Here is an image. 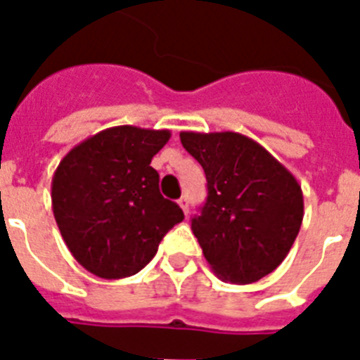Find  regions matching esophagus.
<instances>
[{"label":"esophagus","mask_w":360,"mask_h":360,"mask_svg":"<svg viewBox=\"0 0 360 360\" xmlns=\"http://www.w3.org/2000/svg\"><path fill=\"white\" fill-rule=\"evenodd\" d=\"M177 203H179V207L183 208V212L188 214V198H186V195H183V198H181L179 201H177Z\"/></svg>","instance_id":"1"}]
</instances>
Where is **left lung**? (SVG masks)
<instances>
[{"mask_svg": "<svg viewBox=\"0 0 360 360\" xmlns=\"http://www.w3.org/2000/svg\"><path fill=\"white\" fill-rule=\"evenodd\" d=\"M203 166L208 195L192 232L223 282L252 283L289 255L304 219L297 177L262 144L236 131H181Z\"/></svg>", "mask_w": 360, "mask_h": 360, "instance_id": "1", "label": "left lung"}]
</instances>
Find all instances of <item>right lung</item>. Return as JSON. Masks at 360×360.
I'll return each instance as SVG.
<instances>
[{
  "label": "right lung",
  "instance_id": "add662e5",
  "mask_svg": "<svg viewBox=\"0 0 360 360\" xmlns=\"http://www.w3.org/2000/svg\"><path fill=\"white\" fill-rule=\"evenodd\" d=\"M168 129L115 126L87 137L60 161L51 183L53 214L78 264L105 280L150 264L175 223L179 205L159 192L150 162Z\"/></svg>",
  "mask_w": 360,
  "mask_h": 360
}]
</instances>
